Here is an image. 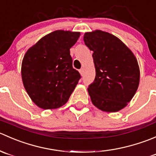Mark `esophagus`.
<instances>
[{
    "instance_id": "esophagus-1",
    "label": "esophagus",
    "mask_w": 156,
    "mask_h": 156,
    "mask_svg": "<svg viewBox=\"0 0 156 156\" xmlns=\"http://www.w3.org/2000/svg\"><path fill=\"white\" fill-rule=\"evenodd\" d=\"M79 72H80V74H81V75H84V69H81L79 70Z\"/></svg>"
}]
</instances>
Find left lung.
Returning a JSON list of instances; mask_svg holds the SVG:
<instances>
[{
    "label": "left lung",
    "mask_w": 156,
    "mask_h": 156,
    "mask_svg": "<svg viewBox=\"0 0 156 156\" xmlns=\"http://www.w3.org/2000/svg\"><path fill=\"white\" fill-rule=\"evenodd\" d=\"M84 41L93 53L96 77L87 88L94 106L116 112L133 97L140 84V67L133 52L116 36L102 30L84 33Z\"/></svg>",
    "instance_id": "8db88e82"
}]
</instances>
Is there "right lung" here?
I'll return each mask as SVG.
<instances>
[{"label": "right lung", "mask_w": 156, "mask_h": 156, "mask_svg": "<svg viewBox=\"0 0 156 156\" xmlns=\"http://www.w3.org/2000/svg\"><path fill=\"white\" fill-rule=\"evenodd\" d=\"M79 31L56 30L44 36L25 53L21 66L23 85L33 103L43 109L68 102L81 75L72 67L70 48Z\"/></svg>", "instance_id": "right-lung-1"}]
</instances>
